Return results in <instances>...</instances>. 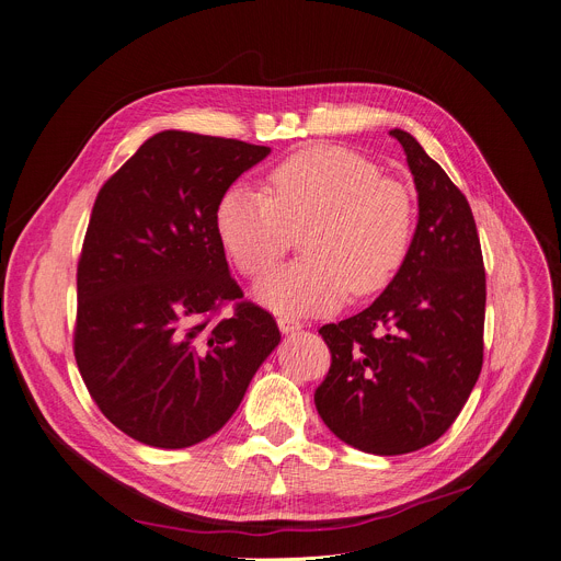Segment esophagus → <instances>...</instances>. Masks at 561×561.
I'll list each match as a JSON object with an SVG mask.
<instances>
[{"label":"esophagus","instance_id":"34e87169","mask_svg":"<svg viewBox=\"0 0 561 561\" xmlns=\"http://www.w3.org/2000/svg\"><path fill=\"white\" fill-rule=\"evenodd\" d=\"M277 327H279V331L282 333H295V331H299L301 329V322L299 320H295V318H290V316H279V320H277Z\"/></svg>","mask_w":561,"mask_h":561}]
</instances>
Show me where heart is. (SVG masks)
<instances>
[{
	"mask_svg": "<svg viewBox=\"0 0 561 561\" xmlns=\"http://www.w3.org/2000/svg\"><path fill=\"white\" fill-rule=\"evenodd\" d=\"M215 224L234 266L264 275L304 234V260L271 271L254 299L277 313H329L353 295L382 290L412 241L414 203L400 181L344 147H311L282 161L266 194L234 185Z\"/></svg>",
	"mask_w": 561,
	"mask_h": 561,
	"instance_id": "obj_1",
	"label": "heart"
}]
</instances>
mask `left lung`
I'll return each instance as SVG.
<instances>
[{
  "label": "left lung",
  "mask_w": 561,
  "mask_h": 561,
  "mask_svg": "<svg viewBox=\"0 0 561 561\" xmlns=\"http://www.w3.org/2000/svg\"><path fill=\"white\" fill-rule=\"evenodd\" d=\"M404 149L419 192V224L404 260L369 309L320 335L331 369L316 389L324 425L378 456L438 440L461 414L483 365L485 271L468 198L421 142Z\"/></svg>",
  "instance_id": "8db88e82"
}]
</instances>
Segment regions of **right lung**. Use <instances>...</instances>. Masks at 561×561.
Returning <instances> with one entry per match:
<instances>
[{"instance_id": "add662e5", "label": "right lung", "mask_w": 561, "mask_h": 561, "mask_svg": "<svg viewBox=\"0 0 561 561\" xmlns=\"http://www.w3.org/2000/svg\"><path fill=\"white\" fill-rule=\"evenodd\" d=\"M271 147L165 129L93 203L78 264L76 363L95 404L138 443L217 434L275 351L273 316L230 277L215 213ZM238 299L236 313H214Z\"/></svg>"}]
</instances>
